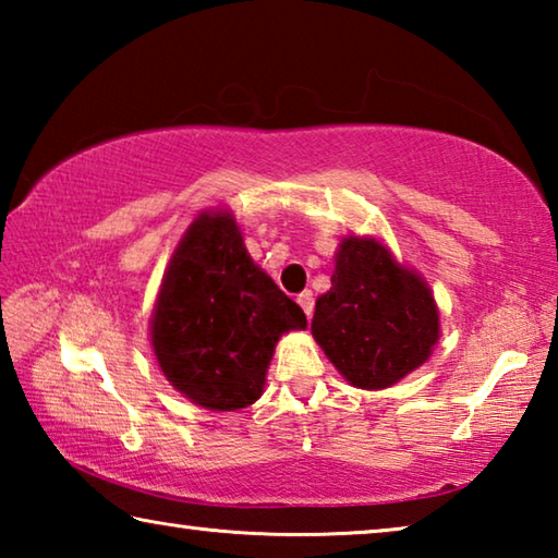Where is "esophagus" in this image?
<instances>
[{
    "instance_id": "34e87169",
    "label": "esophagus",
    "mask_w": 558,
    "mask_h": 558,
    "mask_svg": "<svg viewBox=\"0 0 558 558\" xmlns=\"http://www.w3.org/2000/svg\"><path fill=\"white\" fill-rule=\"evenodd\" d=\"M298 305L305 310V315H307V319L313 317V313H315V298H313V292L310 290H305V292H300L298 295Z\"/></svg>"
}]
</instances>
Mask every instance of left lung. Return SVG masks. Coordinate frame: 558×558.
<instances>
[{"mask_svg": "<svg viewBox=\"0 0 558 558\" xmlns=\"http://www.w3.org/2000/svg\"><path fill=\"white\" fill-rule=\"evenodd\" d=\"M313 337L349 384L386 389L428 362L440 337L438 305L428 282L381 241L347 235L332 288L315 302Z\"/></svg>", "mask_w": 558, "mask_h": 558, "instance_id": "obj_1", "label": "left lung"}]
</instances>
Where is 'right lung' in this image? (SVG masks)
I'll list each match as a JSON object with an SVG mask.
<instances>
[{"mask_svg": "<svg viewBox=\"0 0 558 558\" xmlns=\"http://www.w3.org/2000/svg\"><path fill=\"white\" fill-rule=\"evenodd\" d=\"M300 305L245 251L233 214L204 211L179 241L155 302L153 349L167 381L209 411L256 403Z\"/></svg>", "mask_w": 558, "mask_h": 558, "instance_id": "add662e5", "label": "right lung"}]
</instances>
